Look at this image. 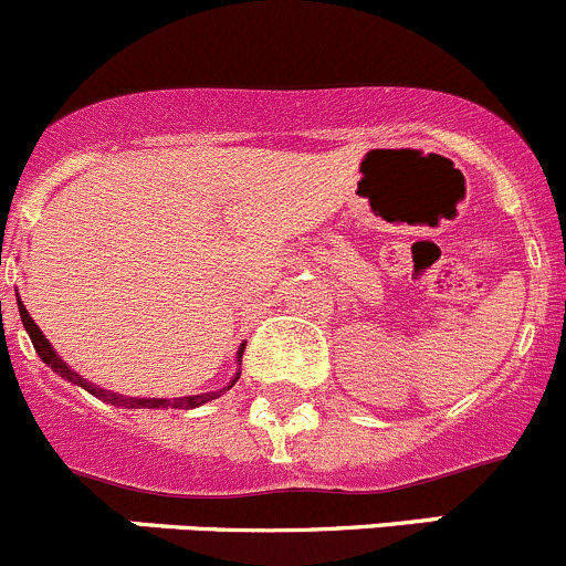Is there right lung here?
<instances>
[{"label":"right lung","instance_id":"right-lung-1","mask_svg":"<svg viewBox=\"0 0 566 566\" xmlns=\"http://www.w3.org/2000/svg\"><path fill=\"white\" fill-rule=\"evenodd\" d=\"M19 313H21V322H23V329L29 332V340H32L34 352L40 354V359H43L45 365H49L51 370L60 373L62 378H67V381L78 384V387H84L86 392L95 395L97 400H103V403H111V406H119V409H198V406L209 403V400L220 398V392H226V389H231L237 384V378H240V373H237L234 378H231L229 387L223 389H214V392H201V395H190V398H127V395H119V392H111V389H103L97 387V384L86 381V378H81L78 373L70 370L65 359L60 357V354L51 348L49 337L40 332V326L32 322V316L27 313V307H23V302L19 300ZM242 352H244V343L240 346V352H237V363L242 365Z\"/></svg>","mask_w":566,"mask_h":566}]
</instances>
